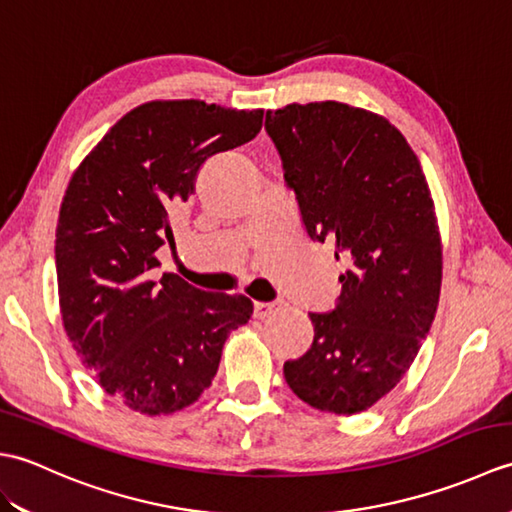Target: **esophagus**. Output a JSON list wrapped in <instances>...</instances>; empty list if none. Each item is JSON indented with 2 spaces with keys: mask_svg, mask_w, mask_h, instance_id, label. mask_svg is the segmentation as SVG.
Segmentation results:
<instances>
[{
  "mask_svg": "<svg viewBox=\"0 0 512 512\" xmlns=\"http://www.w3.org/2000/svg\"><path fill=\"white\" fill-rule=\"evenodd\" d=\"M281 306L279 301H255V317L257 319H266Z\"/></svg>",
  "mask_w": 512,
  "mask_h": 512,
  "instance_id": "esophagus-1",
  "label": "esophagus"
}]
</instances>
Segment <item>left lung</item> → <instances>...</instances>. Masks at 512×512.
<instances>
[{
  "mask_svg": "<svg viewBox=\"0 0 512 512\" xmlns=\"http://www.w3.org/2000/svg\"><path fill=\"white\" fill-rule=\"evenodd\" d=\"M266 132L314 242L347 270L310 350L284 363L310 407L352 416L407 374L436 317L442 242L418 156L385 116L336 101L266 112Z\"/></svg>",
  "mask_w": 512,
  "mask_h": 512,
  "instance_id": "obj_1",
  "label": "left lung"
}]
</instances>
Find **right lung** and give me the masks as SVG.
Returning <instances> with one entry per match:
<instances>
[{
    "mask_svg": "<svg viewBox=\"0 0 512 512\" xmlns=\"http://www.w3.org/2000/svg\"><path fill=\"white\" fill-rule=\"evenodd\" d=\"M264 110L149 101L118 121L74 171L54 259L63 328L83 365L127 409L162 416L213 383L228 334L253 301L158 281L156 250L173 244L171 215L206 160L253 140Z\"/></svg>",
    "mask_w": 512,
    "mask_h": 512,
    "instance_id": "1",
    "label": "right lung"
}]
</instances>
